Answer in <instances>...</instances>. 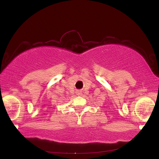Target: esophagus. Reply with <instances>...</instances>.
Returning <instances> with one entry per match:
<instances>
[{"label":"esophagus","mask_w":159,"mask_h":159,"mask_svg":"<svg viewBox=\"0 0 159 159\" xmlns=\"http://www.w3.org/2000/svg\"><path fill=\"white\" fill-rule=\"evenodd\" d=\"M76 94L78 95H81L82 93H81V91H76Z\"/></svg>","instance_id":"1"}]
</instances>
